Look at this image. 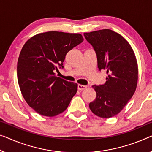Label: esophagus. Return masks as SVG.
Masks as SVG:
<instances>
[{"mask_svg":"<svg viewBox=\"0 0 152 152\" xmlns=\"http://www.w3.org/2000/svg\"><path fill=\"white\" fill-rule=\"evenodd\" d=\"M87 87V86H85V85H78V89L79 91H83L84 89H85Z\"/></svg>","mask_w":152,"mask_h":152,"instance_id":"34e87169","label":"esophagus"}]
</instances>
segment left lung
I'll use <instances>...</instances> for the list:
<instances>
[{
    "instance_id": "1",
    "label": "left lung",
    "mask_w": 152,
    "mask_h": 152,
    "mask_svg": "<svg viewBox=\"0 0 152 152\" xmlns=\"http://www.w3.org/2000/svg\"><path fill=\"white\" fill-rule=\"evenodd\" d=\"M84 35L94 47L98 67L108 74L104 85L93 86L96 98L89 104L92 113L110 118L121 111L134 95L138 82V65L130 44L119 33L102 29Z\"/></svg>"
}]
</instances>
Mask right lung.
Returning a JSON list of instances; mask_svg holds the SVG:
<instances>
[{
    "mask_svg": "<svg viewBox=\"0 0 152 152\" xmlns=\"http://www.w3.org/2000/svg\"><path fill=\"white\" fill-rule=\"evenodd\" d=\"M80 33L48 31L34 35L24 44L17 65L18 82L29 106L46 117L64 112L78 85L55 76L63 67L67 53L83 41Z\"/></svg>",
    "mask_w": 152,
    "mask_h": 152,
    "instance_id": "add662e5",
    "label": "right lung"
}]
</instances>
